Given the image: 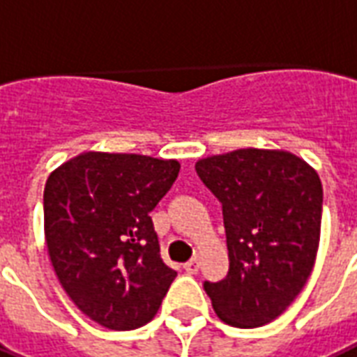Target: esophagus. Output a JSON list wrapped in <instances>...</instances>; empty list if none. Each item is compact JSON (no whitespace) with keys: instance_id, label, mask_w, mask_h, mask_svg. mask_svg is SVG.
<instances>
[{"instance_id":"esophagus-1","label":"esophagus","mask_w":357,"mask_h":357,"mask_svg":"<svg viewBox=\"0 0 357 357\" xmlns=\"http://www.w3.org/2000/svg\"><path fill=\"white\" fill-rule=\"evenodd\" d=\"M199 266H201V262H199L197 257H193V259H190V261L184 264V270H186L188 273H197L199 272Z\"/></svg>"}]
</instances>
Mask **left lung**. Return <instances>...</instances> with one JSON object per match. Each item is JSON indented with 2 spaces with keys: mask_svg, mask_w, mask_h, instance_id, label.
Masks as SVG:
<instances>
[{
  "mask_svg": "<svg viewBox=\"0 0 357 357\" xmlns=\"http://www.w3.org/2000/svg\"><path fill=\"white\" fill-rule=\"evenodd\" d=\"M223 210L227 278L204 291L220 319L257 328L278 319L313 272L322 222V182L296 154L238 149L195 164Z\"/></svg>",
  "mask_w": 357,
  "mask_h": 357,
  "instance_id": "left-lung-1",
  "label": "left lung"
}]
</instances>
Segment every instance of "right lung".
Instances as JSON below:
<instances>
[{
    "instance_id": "1",
    "label": "right lung",
    "mask_w": 357,
    "mask_h": 357,
    "mask_svg": "<svg viewBox=\"0 0 357 357\" xmlns=\"http://www.w3.org/2000/svg\"><path fill=\"white\" fill-rule=\"evenodd\" d=\"M178 171L176 160L89 151L46 181L44 236L55 275L76 307L107 330L151 322L176 278L160 257L149 212Z\"/></svg>"
}]
</instances>
